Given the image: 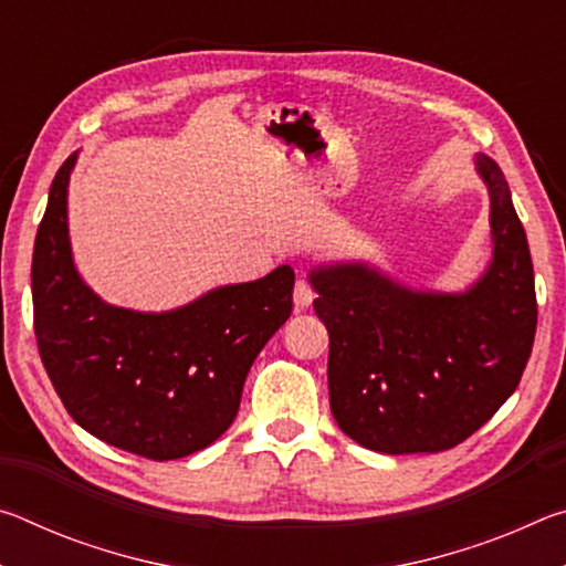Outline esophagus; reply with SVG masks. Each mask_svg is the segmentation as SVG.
<instances>
[{"instance_id":"1","label":"esophagus","mask_w":566,"mask_h":566,"mask_svg":"<svg viewBox=\"0 0 566 566\" xmlns=\"http://www.w3.org/2000/svg\"><path fill=\"white\" fill-rule=\"evenodd\" d=\"M314 300V290L306 280H296L294 284V306L296 310H306Z\"/></svg>"}]
</instances>
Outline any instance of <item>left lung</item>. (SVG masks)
Listing matches in <instances>:
<instances>
[{
    "mask_svg": "<svg viewBox=\"0 0 566 566\" xmlns=\"http://www.w3.org/2000/svg\"><path fill=\"white\" fill-rule=\"evenodd\" d=\"M492 260L462 292L415 290L379 266L317 264L314 312L329 332V407L354 442L381 454L452 449L512 397L532 354L536 296L530 244L492 157Z\"/></svg>",
    "mask_w": 566,
    "mask_h": 566,
    "instance_id": "8db88e82",
    "label": "left lung"
}]
</instances>
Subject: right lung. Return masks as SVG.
Listing matches in <instances>:
<instances>
[{
	"mask_svg": "<svg viewBox=\"0 0 566 566\" xmlns=\"http://www.w3.org/2000/svg\"><path fill=\"white\" fill-rule=\"evenodd\" d=\"M66 157L34 239V334L46 375L82 429L124 452L195 454L232 424L256 354L290 319L294 270L224 284L167 312L104 302L70 242Z\"/></svg>",
	"mask_w": 566,
	"mask_h": 566,
	"instance_id": "add662e5",
	"label": "right lung"
}]
</instances>
